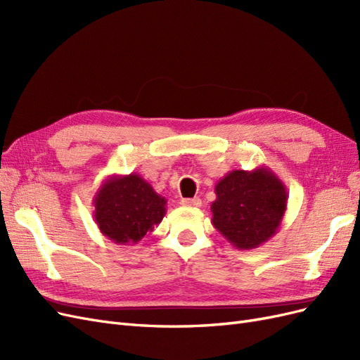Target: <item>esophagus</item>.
Returning <instances> with one entry per match:
<instances>
[{"label":"esophagus","instance_id":"1","mask_svg":"<svg viewBox=\"0 0 360 360\" xmlns=\"http://www.w3.org/2000/svg\"><path fill=\"white\" fill-rule=\"evenodd\" d=\"M181 204L186 205V207H193V209H197V207H201V200L200 198H184L181 200Z\"/></svg>","mask_w":360,"mask_h":360}]
</instances>
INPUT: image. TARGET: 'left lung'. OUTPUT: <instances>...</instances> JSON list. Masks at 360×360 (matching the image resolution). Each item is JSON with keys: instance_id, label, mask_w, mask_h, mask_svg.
<instances>
[{"instance_id": "obj_1", "label": "left lung", "mask_w": 360, "mask_h": 360, "mask_svg": "<svg viewBox=\"0 0 360 360\" xmlns=\"http://www.w3.org/2000/svg\"><path fill=\"white\" fill-rule=\"evenodd\" d=\"M212 224L237 249H255L279 230L287 210L285 184L267 167L233 169L214 186Z\"/></svg>"}]
</instances>
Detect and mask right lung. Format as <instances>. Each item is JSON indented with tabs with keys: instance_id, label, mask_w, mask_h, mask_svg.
<instances>
[{
	"instance_id": "1",
	"label": "right lung",
	"mask_w": 360,
	"mask_h": 360,
	"mask_svg": "<svg viewBox=\"0 0 360 360\" xmlns=\"http://www.w3.org/2000/svg\"><path fill=\"white\" fill-rule=\"evenodd\" d=\"M93 205L101 233L118 245H136L167 213V200L136 172L106 179Z\"/></svg>"
}]
</instances>
